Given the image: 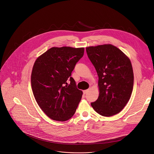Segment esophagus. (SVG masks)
<instances>
[{
	"mask_svg": "<svg viewBox=\"0 0 154 154\" xmlns=\"http://www.w3.org/2000/svg\"><path fill=\"white\" fill-rule=\"evenodd\" d=\"M89 91V90H84L83 91V94H86Z\"/></svg>",
	"mask_w": 154,
	"mask_h": 154,
	"instance_id": "obj_1",
	"label": "esophagus"
}]
</instances>
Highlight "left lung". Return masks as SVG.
<instances>
[{"mask_svg": "<svg viewBox=\"0 0 154 154\" xmlns=\"http://www.w3.org/2000/svg\"><path fill=\"white\" fill-rule=\"evenodd\" d=\"M97 71L99 95L91 103L99 115L119 113L128 102L134 87V72L129 58L117 47L105 44L86 48Z\"/></svg>", "mask_w": 154, "mask_h": 154, "instance_id": "8db88e82", "label": "left lung"}]
</instances>
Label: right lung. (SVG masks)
I'll return each mask as SVG.
<instances>
[{"instance_id": "right-lung-1", "label": "right lung", "mask_w": 154, "mask_h": 154, "mask_svg": "<svg viewBox=\"0 0 154 154\" xmlns=\"http://www.w3.org/2000/svg\"><path fill=\"white\" fill-rule=\"evenodd\" d=\"M84 51V48L54 47L35 61L31 74L32 91L39 106L52 120L67 121L76 111L83 92L77 88L71 75Z\"/></svg>"}]
</instances>
